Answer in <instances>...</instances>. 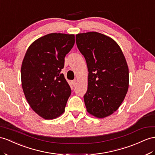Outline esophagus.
<instances>
[{"label":"esophagus","mask_w":155,"mask_h":155,"mask_svg":"<svg viewBox=\"0 0 155 155\" xmlns=\"http://www.w3.org/2000/svg\"><path fill=\"white\" fill-rule=\"evenodd\" d=\"M72 84L73 86H76L77 85V80H74L72 81Z\"/></svg>","instance_id":"obj_1"}]
</instances>
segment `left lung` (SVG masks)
<instances>
[{"instance_id":"8db88e82","label":"left lung","mask_w":155,"mask_h":155,"mask_svg":"<svg viewBox=\"0 0 155 155\" xmlns=\"http://www.w3.org/2000/svg\"><path fill=\"white\" fill-rule=\"evenodd\" d=\"M77 46L88 70V90L84 96L88 111L105 118L118 109L129 86V71L124 54L113 39L97 32L76 35Z\"/></svg>"}]
</instances>
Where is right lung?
Masks as SVG:
<instances>
[{
    "mask_svg": "<svg viewBox=\"0 0 155 155\" xmlns=\"http://www.w3.org/2000/svg\"><path fill=\"white\" fill-rule=\"evenodd\" d=\"M74 41V35L48 34L31 44L23 58V92L31 107L45 119L55 118L65 111L71 90L61 71Z\"/></svg>",
    "mask_w": 155,
    "mask_h": 155,
    "instance_id": "obj_1",
    "label": "right lung"
}]
</instances>
